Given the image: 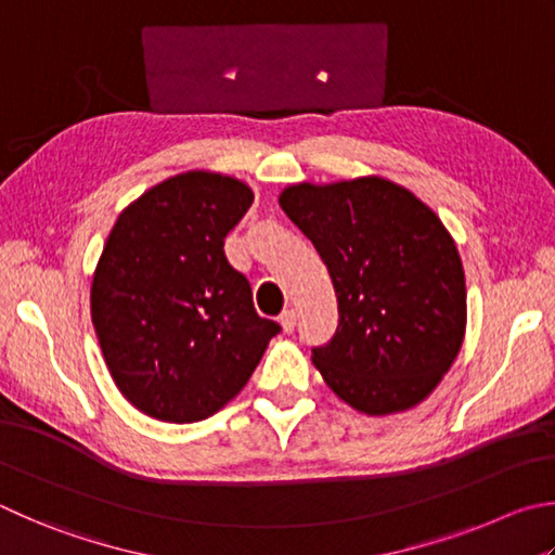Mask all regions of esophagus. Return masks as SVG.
<instances>
[{
    "label": "esophagus",
    "mask_w": 555,
    "mask_h": 555,
    "mask_svg": "<svg viewBox=\"0 0 555 555\" xmlns=\"http://www.w3.org/2000/svg\"><path fill=\"white\" fill-rule=\"evenodd\" d=\"M296 320H298V312H296L294 308L284 310V312H281V318H279V322H281V327H284V332H294V330H296Z\"/></svg>",
    "instance_id": "1"
}]
</instances>
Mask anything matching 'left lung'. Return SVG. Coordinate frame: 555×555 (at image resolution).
Segmentation results:
<instances>
[{"mask_svg":"<svg viewBox=\"0 0 555 555\" xmlns=\"http://www.w3.org/2000/svg\"><path fill=\"white\" fill-rule=\"evenodd\" d=\"M279 206L330 271L339 325L312 364L339 400L396 415L431 396L466 335V276L449 230L378 175L291 184Z\"/></svg>","mask_w":555,"mask_h":555,"instance_id":"8db88e82","label":"left lung"}]
</instances>
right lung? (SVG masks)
I'll return each instance as SVG.
<instances>
[{"label": "right lung", "mask_w": 555, "mask_h": 555, "mask_svg": "<svg viewBox=\"0 0 555 555\" xmlns=\"http://www.w3.org/2000/svg\"><path fill=\"white\" fill-rule=\"evenodd\" d=\"M255 191L189 169L120 210L92 274V322L108 374L147 417L186 425L216 415L281 330L259 318L223 240Z\"/></svg>", "instance_id": "obj_1"}]
</instances>
